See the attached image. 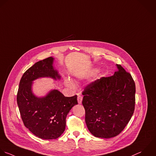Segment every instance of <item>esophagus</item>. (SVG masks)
Here are the masks:
<instances>
[{
    "label": "esophagus",
    "instance_id": "1",
    "mask_svg": "<svg viewBox=\"0 0 156 156\" xmlns=\"http://www.w3.org/2000/svg\"><path fill=\"white\" fill-rule=\"evenodd\" d=\"M77 100H78V102L79 104H81L82 103V100H83V97L81 95H78V98H77Z\"/></svg>",
    "mask_w": 156,
    "mask_h": 156
}]
</instances>
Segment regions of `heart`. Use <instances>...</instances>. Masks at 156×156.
<instances>
[{
	"mask_svg": "<svg viewBox=\"0 0 156 156\" xmlns=\"http://www.w3.org/2000/svg\"><path fill=\"white\" fill-rule=\"evenodd\" d=\"M66 84H67L68 86H69V87H73V86H74L73 83L70 80H69V79H67V80H66Z\"/></svg>",
	"mask_w": 156,
	"mask_h": 156,
	"instance_id": "heart-1",
	"label": "heart"
}]
</instances>
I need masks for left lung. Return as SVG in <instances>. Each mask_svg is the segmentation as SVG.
Segmentation results:
<instances>
[{"label":"left lung","mask_w":156,"mask_h":156,"mask_svg":"<svg viewBox=\"0 0 156 156\" xmlns=\"http://www.w3.org/2000/svg\"><path fill=\"white\" fill-rule=\"evenodd\" d=\"M116 66L114 75L96 80L83 92L86 123L96 137L109 139L119 135L134 111L135 83L121 65Z\"/></svg>","instance_id":"1"}]
</instances>
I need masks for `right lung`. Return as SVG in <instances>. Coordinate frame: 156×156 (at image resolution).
<instances>
[{
  "mask_svg": "<svg viewBox=\"0 0 156 156\" xmlns=\"http://www.w3.org/2000/svg\"><path fill=\"white\" fill-rule=\"evenodd\" d=\"M54 58L49 57L36 62L22 75L17 94V103L25 126L34 136L45 140L56 139L64 133L66 117L78 105L77 95L66 97L57 89L51 90L44 97L33 92V81L41 78L60 80L53 67Z\"/></svg>",
  "mask_w": 156,
  "mask_h": 156,
  "instance_id": "right-lung-1",
  "label": "right lung"
}]
</instances>
